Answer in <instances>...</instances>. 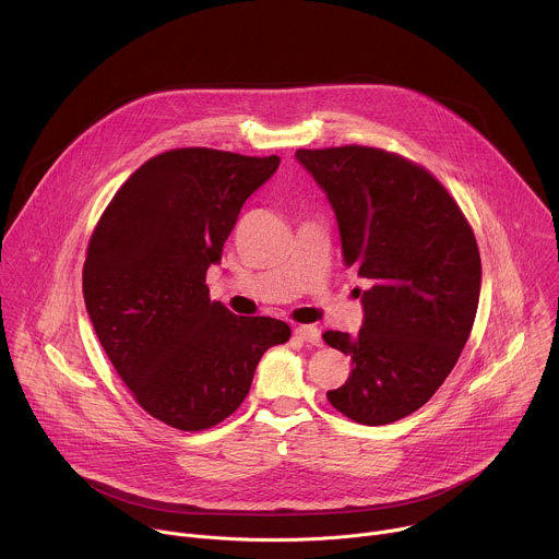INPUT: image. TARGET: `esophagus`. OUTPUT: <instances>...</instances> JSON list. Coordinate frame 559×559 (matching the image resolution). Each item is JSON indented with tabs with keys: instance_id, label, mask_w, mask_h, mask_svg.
Segmentation results:
<instances>
[{
	"instance_id": "obj_1",
	"label": "esophagus",
	"mask_w": 559,
	"mask_h": 559,
	"mask_svg": "<svg viewBox=\"0 0 559 559\" xmlns=\"http://www.w3.org/2000/svg\"><path fill=\"white\" fill-rule=\"evenodd\" d=\"M294 336H296L298 341L311 343V345H321V343H323V341H321V332H318V330L311 328V325H298V328L294 330Z\"/></svg>"
}]
</instances>
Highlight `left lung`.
Wrapping results in <instances>:
<instances>
[{
	"label": "left lung",
	"mask_w": 559,
	"mask_h": 559,
	"mask_svg": "<svg viewBox=\"0 0 559 559\" xmlns=\"http://www.w3.org/2000/svg\"><path fill=\"white\" fill-rule=\"evenodd\" d=\"M336 212L343 263L369 281L356 336L325 332L352 358L336 412L378 427L418 412L455 367L480 300V250L447 188L403 154L369 145L296 150ZM360 294V292H358Z\"/></svg>",
	"instance_id": "obj_1"
}]
</instances>
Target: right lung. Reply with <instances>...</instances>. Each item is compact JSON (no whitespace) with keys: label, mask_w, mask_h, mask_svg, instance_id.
I'll return each mask as SVG.
<instances>
[{"label":"right lung","mask_w":559,"mask_h":559,"mask_svg":"<svg viewBox=\"0 0 559 559\" xmlns=\"http://www.w3.org/2000/svg\"><path fill=\"white\" fill-rule=\"evenodd\" d=\"M278 164L276 154L162 152L93 229L84 263L93 328L134 401L173 429L203 431L231 416L261 356L292 336L276 318L231 313L205 285L246 199Z\"/></svg>","instance_id":"add662e5"}]
</instances>
